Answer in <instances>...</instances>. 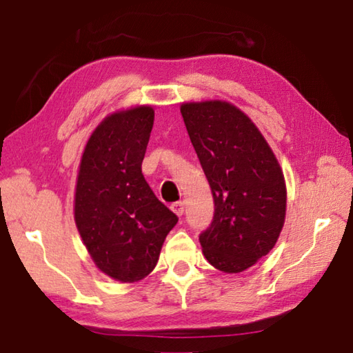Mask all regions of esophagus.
Returning <instances> with one entry per match:
<instances>
[{
    "mask_svg": "<svg viewBox=\"0 0 353 353\" xmlns=\"http://www.w3.org/2000/svg\"><path fill=\"white\" fill-rule=\"evenodd\" d=\"M171 209L174 210L176 215H179V217H181V215H183V210H185V206H183L182 201H177V203L172 204Z\"/></svg>",
    "mask_w": 353,
    "mask_h": 353,
    "instance_id": "obj_1",
    "label": "esophagus"
}]
</instances>
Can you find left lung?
<instances>
[{
  "label": "left lung",
  "mask_w": 353,
  "mask_h": 353,
  "mask_svg": "<svg viewBox=\"0 0 353 353\" xmlns=\"http://www.w3.org/2000/svg\"><path fill=\"white\" fill-rule=\"evenodd\" d=\"M214 196V219L199 234L206 260L241 272L265 256L285 222V179L254 122L227 101L181 106Z\"/></svg>",
  "instance_id": "obj_1"
}]
</instances>
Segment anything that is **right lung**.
<instances>
[{"label": "right lung", "instance_id": "right-lung-1", "mask_svg": "<svg viewBox=\"0 0 353 353\" xmlns=\"http://www.w3.org/2000/svg\"><path fill=\"white\" fill-rule=\"evenodd\" d=\"M154 109L108 115L88 139L79 166L74 220L99 270L120 282L154 271L161 245L177 223L143 176Z\"/></svg>", "mask_w": 353, "mask_h": 353}]
</instances>
